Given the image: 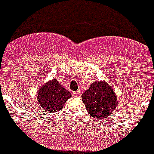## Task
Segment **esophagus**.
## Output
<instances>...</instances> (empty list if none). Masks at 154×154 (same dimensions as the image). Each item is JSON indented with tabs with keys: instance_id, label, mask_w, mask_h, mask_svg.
Instances as JSON below:
<instances>
[{
	"instance_id": "esophagus-1",
	"label": "esophagus",
	"mask_w": 154,
	"mask_h": 154,
	"mask_svg": "<svg viewBox=\"0 0 154 154\" xmlns=\"http://www.w3.org/2000/svg\"><path fill=\"white\" fill-rule=\"evenodd\" d=\"M74 97H80L81 96V91H74L73 93H72Z\"/></svg>"
}]
</instances>
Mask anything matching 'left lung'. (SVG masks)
Segmentation results:
<instances>
[{
	"mask_svg": "<svg viewBox=\"0 0 154 154\" xmlns=\"http://www.w3.org/2000/svg\"><path fill=\"white\" fill-rule=\"evenodd\" d=\"M82 98L87 112L96 119L107 118L117 106L116 94L105 82H94Z\"/></svg>",
	"mask_w": 154,
	"mask_h": 154,
	"instance_id": "left-lung-1",
	"label": "left lung"
}]
</instances>
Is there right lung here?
Masks as SVG:
<instances>
[{"mask_svg":"<svg viewBox=\"0 0 154 154\" xmlns=\"http://www.w3.org/2000/svg\"><path fill=\"white\" fill-rule=\"evenodd\" d=\"M71 93L61 86L56 79H53L38 90V103L48 113L57 112L63 109L64 103L69 99Z\"/></svg>","mask_w":154,"mask_h":154,"instance_id":"1","label":"right lung"}]
</instances>
